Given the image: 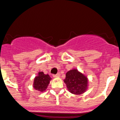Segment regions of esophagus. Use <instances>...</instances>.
Here are the masks:
<instances>
[{
  "label": "esophagus",
  "mask_w": 120,
  "mask_h": 120,
  "mask_svg": "<svg viewBox=\"0 0 120 120\" xmlns=\"http://www.w3.org/2000/svg\"><path fill=\"white\" fill-rule=\"evenodd\" d=\"M53 76L54 77H58L60 76V74H59V73H58V74H56V75H53Z\"/></svg>",
  "instance_id": "obj_1"
}]
</instances>
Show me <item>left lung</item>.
Listing matches in <instances>:
<instances>
[{
  "label": "left lung",
  "mask_w": 120,
  "mask_h": 120,
  "mask_svg": "<svg viewBox=\"0 0 120 120\" xmlns=\"http://www.w3.org/2000/svg\"><path fill=\"white\" fill-rule=\"evenodd\" d=\"M64 81L68 91L72 94H81L87 89V77L76 69L68 71Z\"/></svg>",
  "instance_id": "8db88e82"
}]
</instances>
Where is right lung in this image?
<instances>
[{
    "label": "right lung",
    "instance_id": "right-lung-1",
    "mask_svg": "<svg viewBox=\"0 0 120 120\" xmlns=\"http://www.w3.org/2000/svg\"><path fill=\"white\" fill-rule=\"evenodd\" d=\"M51 77L49 75H45L43 72L38 73V76L35 78L34 82V88L39 91H44L49 84Z\"/></svg>",
    "mask_w": 120,
    "mask_h": 120
}]
</instances>
